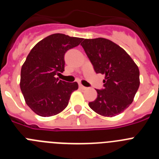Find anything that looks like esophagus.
Returning <instances> with one entry per match:
<instances>
[{"instance_id":"obj_1","label":"esophagus","mask_w":159,"mask_h":159,"mask_svg":"<svg viewBox=\"0 0 159 159\" xmlns=\"http://www.w3.org/2000/svg\"><path fill=\"white\" fill-rule=\"evenodd\" d=\"M79 87H80V89H83V90H85V89H87V88H86V87L83 86L82 84H80V85H79Z\"/></svg>"}]
</instances>
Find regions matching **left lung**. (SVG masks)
Segmentation results:
<instances>
[{
	"mask_svg": "<svg viewBox=\"0 0 159 159\" xmlns=\"http://www.w3.org/2000/svg\"><path fill=\"white\" fill-rule=\"evenodd\" d=\"M96 73L104 74L103 88L89 102L95 112L106 117L122 113L133 102L139 87V70L124 49L105 38L81 43Z\"/></svg>",
	"mask_w": 159,
	"mask_h": 159,
	"instance_id": "1",
	"label": "left lung"
}]
</instances>
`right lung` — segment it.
<instances>
[{
    "label": "right lung",
    "mask_w": 159,
    "mask_h": 159,
    "mask_svg": "<svg viewBox=\"0 0 159 159\" xmlns=\"http://www.w3.org/2000/svg\"><path fill=\"white\" fill-rule=\"evenodd\" d=\"M82 40L56 33L38 42L28 55L21 67L20 86L27 105L38 116L60 113L68 104L71 94L78 89L76 82L60 80L56 75L64 71L66 52Z\"/></svg>",
    "instance_id": "1"
}]
</instances>
